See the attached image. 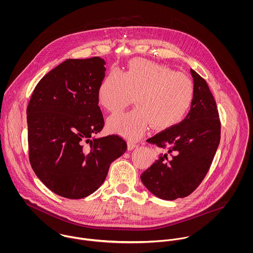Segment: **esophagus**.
Returning a JSON list of instances; mask_svg holds the SVG:
<instances>
[{"label": "esophagus", "mask_w": 253, "mask_h": 253, "mask_svg": "<svg viewBox=\"0 0 253 253\" xmlns=\"http://www.w3.org/2000/svg\"><path fill=\"white\" fill-rule=\"evenodd\" d=\"M137 146H138V144L136 142H134V141H128L127 142V149L128 150H132V149L136 148Z\"/></svg>", "instance_id": "34e87169"}]
</instances>
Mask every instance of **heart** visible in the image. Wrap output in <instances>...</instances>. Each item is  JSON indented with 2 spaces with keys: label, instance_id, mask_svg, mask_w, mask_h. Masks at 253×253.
<instances>
[{
  "label": "heart",
  "instance_id": "obj_1",
  "mask_svg": "<svg viewBox=\"0 0 253 253\" xmlns=\"http://www.w3.org/2000/svg\"><path fill=\"white\" fill-rule=\"evenodd\" d=\"M132 96L137 108L112 116L107 126L114 133L137 139L150 125L157 130H164L178 124L193 103L195 85L183 73L135 58L124 74L112 70L98 88L100 104L111 113L126 108Z\"/></svg>",
  "mask_w": 253,
  "mask_h": 253
}]
</instances>
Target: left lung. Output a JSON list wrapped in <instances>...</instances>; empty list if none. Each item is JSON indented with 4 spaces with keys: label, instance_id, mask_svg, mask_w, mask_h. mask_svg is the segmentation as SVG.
<instances>
[{
    "label": "left lung",
    "instance_id": "left-lung-1",
    "mask_svg": "<svg viewBox=\"0 0 253 253\" xmlns=\"http://www.w3.org/2000/svg\"><path fill=\"white\" fill-rule=\"evenodd\" d=\"M195 96L179 124L147 139L168 151L140 178L156 197L173 201L193 193L206 177L220 142L221 124L214 97L206 82L191 69Z\"/></svg>",
    "mask_w": 253,
    "mask_h": 253
}]
</instances>
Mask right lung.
Instances as JSON below:
<instances>
[{
  "label": "right lung",
  "mask_w": 253,
  "mask_h": 253,
  "mask_svg": "<svg viewBox=\"0 0 253 253\" xmlns=\"http://www.w3.org/2000/svg\"><path fill=\"white\" fill-rule=\"evenodd\" d=\"M98 57L67 59L44 75L27 107L29 161L38 178L58 196L78 200L95 192L112 162L126 151L119 135L93 136L104 126Z\"/></svg>",
  "instance_id": "obj_1"
}]
</instances>
